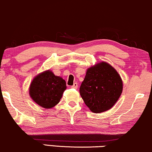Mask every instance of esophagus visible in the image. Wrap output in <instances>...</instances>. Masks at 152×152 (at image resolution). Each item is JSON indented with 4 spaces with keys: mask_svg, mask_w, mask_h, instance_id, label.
<instances>
[{
    "mask_svg": "<svg viewBox=\"0 0 152 152\" xmlns=\"http://www.w3.org/2000/svg\"><path fill=\"white\" fill-rule=\"evenodd\" d=\"M71 88L76 89L78 88V83H74V84H73V86H71Z\"/></svg>",
    "mask_w": 152,
    "mask_h": 152,
    "instance_id": "obj_1",
    "label": "esophagus"
}]
</instances>
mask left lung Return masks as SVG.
I'll list each match as a JSON object with an SVG mask.
<instances>
[{
    "label": "left lung",
    "instance_id": "1",
    "mask_svg": "<svg viewBox=\"0 0 152 152\" xmlns=\"http://www.w3.org/2000/svg\"><path fill=\"white\" fill-rule=\"evenodd\" d=\"M123 83L118 71L102 61L87 69L80 86V95L90 110L100 113L108 110L121 96Z\"/></svg>",
    "mask_w": 152,
    "mask_h": 152
}]
</instances>
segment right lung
<instances>
[{"label":"right lung","mask_w":152,"mask_h":152,"mask_svg":"<svg viewBox=\"0 0 152 152\" xmlns=\"http://www.w3.org/2000/svg\"><path fill=\"white\" fill-rule=\"evenodd\" d=\"M66 88V81L55 76L52 71L40 73L31 82L29 94L35 103L44 108L49 109L59 103Z\"/></svg>","instance_id":"1"}]
</instances>
